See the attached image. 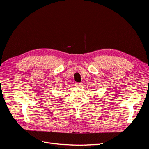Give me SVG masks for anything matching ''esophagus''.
I'll use <instances>...</instances> for the list:
<instances>
[{
    "label": "esophagus",
    "mask_w": 149,
    "mask_h": 149,
    "mask_svg": "<svg viewBox=\"0 0 149 149\" xmlns=\"http://www.w3.org/2000/svg\"><path fill=\"white\" fill-rule=\"evenodd\" d=\"M83 84L82 83H76V84H75V85H76V87H78V88H81L82 86V85Z\"/></svg>",
    "instance_id": "1"
}]
</instances>
